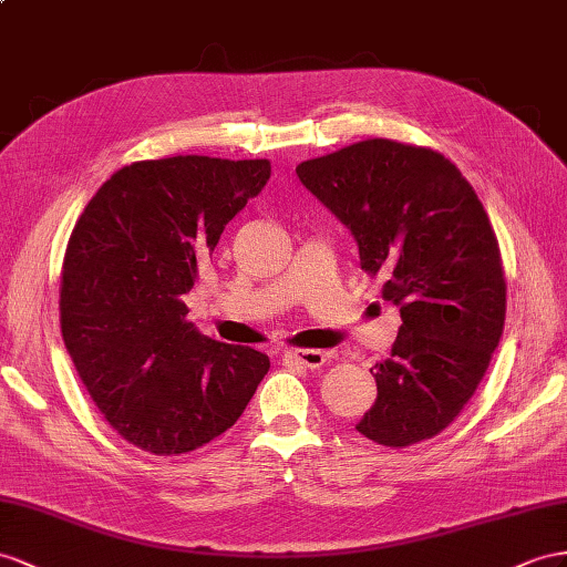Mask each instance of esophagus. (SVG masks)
Segmentation results:
<instances>
[{"label": "esophagus", "mask_w": 567, "mask_h": 567, "mask_svg": "<svg viewBox=\"0 0 567 567\" xmlns=\"http://www.w3.org/2000/svg\"><path fill=\"white\" fill-rule=\"evenodd\" d=\"M285 357L297 361V364H301L303 369H318V367H323L326 359H328V354L321 352V350H289Z\"/></svg>", "instance_id": "obj_1"}]
</instances>
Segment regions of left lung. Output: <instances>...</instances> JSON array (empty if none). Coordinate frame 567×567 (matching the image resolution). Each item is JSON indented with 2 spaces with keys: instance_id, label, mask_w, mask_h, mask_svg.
<instances>
[{
  "instance_id": "left-lung-1",
  "label": "left lung",
  "mask_w": 567,
  "mask_h": 567,
  "mask_svg": "<svg viewBox=\"0 0 567 567\" xmlns=\"http://www.w3.org/2000/svg\"><path fill=\"white\" fill-rule=\"evenodd\" d=\"M299 182L352 231L361 270L383 275L400 309L390 359L371 369L373 408L357 431L388 447L433 439L462 412L505 323L498 239L447 157L388 138L297 167Z\"/></svg>"
}]
</instances>
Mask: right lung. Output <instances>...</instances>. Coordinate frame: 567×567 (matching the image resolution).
Listing matches in <instances>:
<instances>
[{
    "label": "right lung",
    "mask_w": 567,
    "mask_h": 567,
    "mask_svg": "<svg viewBox=\"0 0 567 567\" xmlns=\"http://www.w3.org/2000/svg\"><path fill=\"white\" fill-rule=\"evenodd\" d=\"M270 179L268 159H143L97 188L62 268V336L124 441L182 455L235 426L270 359L186 321L184 295L225 225Z\"/></svg>",
    "instance_id": "1"
}]
</instances>
